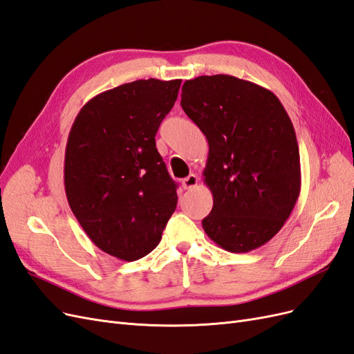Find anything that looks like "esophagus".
I'll return each instance as SVG.
<instances>
[{"label":"esophagus","mask_w":354,"mask_h":354,"mask_svg":"<svg viewBox=\"0 0 354 354\" xmlns=\"http://www.w3.org/2000/svg\"><path fill=\"white\" fill-rule=\"evenodd\" d=\"M198 176H195V174H190V176H187L186 178H183V181H181V186H183V189H194V187H196L198 186Z\"/></svg>","instance_id":"1"}]
</instances>
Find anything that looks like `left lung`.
Returning a JSON list of instances; mask_svg holds the SVG:
<instances>
[{
	"instance_id": "1",
	"label": "left lung",
	"mask_w": 354,
	"mask_h": 354,
	"mask_svg": "<svg viewBox=\"0 0 354 354\" xmlns=\"http://www.w3.org/2000/svg\"><path fill=\"white\" fill-rule=\"evenodd\" d=\"M181 108L209 146L203 183L214 203L203 230L229 252L260 248L301 190L297 137L281 100L251 81L203 75L183 84Z\"/></svg>"
}]
</instances>
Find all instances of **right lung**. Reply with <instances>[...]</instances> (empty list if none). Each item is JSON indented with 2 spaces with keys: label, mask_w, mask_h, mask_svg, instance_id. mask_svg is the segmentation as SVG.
Returning a JSON list of instances; mask_svg holds the SVG:
<instances>
[{
  "label": "right lung",
  "mask_w": 354,
  "mask_h": 354,
  "mask_svg": "<svg viewBox=\"0 0 354 354\" xmlns=\"http://www.w3.org/2000/svg\"><path fill=\"white\" fill-rule=\"evenodd\" d=\"M181 80H138L103 91L75 118L65 152L69 207L93 243L124 261L153 251L177 207L155 136Z\"/></svg>",
  "instance_id": "1"
}]
</instances>
